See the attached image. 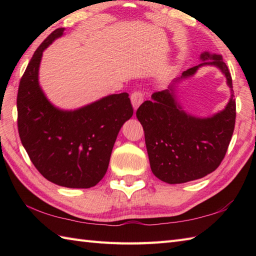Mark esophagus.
Listing matches in <instances>:
<instances>
[{"label":"esophagus","mask_w":256,"mask_h":256,"mask_svg":"<svg viewBox=\"0 0 256 256\" xmlns=\"http://www.w3.org/2000/svg\"><path fill=\"white\" fill-rule=\"evenodd\" d=\"M143 101H144V94H143L142 91L136 90V91L132 92V94H131V102H132V106H133V108H135V110H136V108H138L140 104H142Z\"/></svg>","instance_id":"1"}]
</instances>
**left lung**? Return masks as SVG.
I'll use <instances>...</instances> for the list:
<instances>
[{
    "mask_svg": "<svg viewBox=\"0 0 256 256\" xmlns=\"http://www.w3.org/2000/svg\"><path fill=\"white\" fill-rule=\"evenodd\" d=\"M204 62L184 72L179 80L192 77L206 64L219 68L231 88V99L224 110L210 118L187 114L174 94V84L152 94L136 111L145 134L150 170L160 180L182 184L214 172L224 160L236 125V99L232 78L221 55L204 52ZM210 60L208 61V59Z\"/></svg>",
    "mask_w": 256,
    "mask_h": 256,
    "instance_id": "1",
    "label": "left lung"
}]
</instances>
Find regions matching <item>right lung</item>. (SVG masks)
<instances>
[{"label":"right lung","mask_w":256,"mask_h":256,"mask_svg":"<svg viewBox=\"0 0 256 256\" xmlns=\"http://www.w3.org/2000/svg\"><path fill=\"white\" fill-rule=\"evenodd\" d=\"M64 28L42 42L20 81V138L36 170L47 180L68 188H90L106 175L122 125L133 116L128 94H111L74 111L48 101L38 82L42 52Z\"/></svg>","instance_id":"add662e5"}]
</instances>
